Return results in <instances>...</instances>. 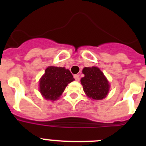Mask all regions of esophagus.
Returning <instances> with one entry per match:
<instances>
[{"mask_svg": "<svg viewBox=\"0 0 146 146\" xmlns=\"http://www.w3.org/2000/svg\"><path fill=\"white\" fill-rule=\"evenodd\" d=\"M74 78L75 79V80L79 81L80 80V76L79 74H74Z\"/></svg>", "mask_w": 146, "mask_h": 146, "instance_id": "esophagus-1", "label": "esophagus"}]
</instances>
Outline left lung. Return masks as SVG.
I'll use <instances>...</instances> for the list:
<instances>
[{
	"label": "left lung",
	"instance_id": "left-lung-1",
	"mask_svg": "<svg viewBox=\"0 0 146 146\" xmlns=\"http://www.w3.org/2000/svg\"><path fill=\"white\" fill-rule=\"evenodd\" d=\"M84 77L81 78V84L88 97L94 100H101L109 93L110 85L103 72L96 66L85 67L82 69Z\"/></svg>",
	"mask_w": 146,
	"mask_h": 146
}]
</instances>
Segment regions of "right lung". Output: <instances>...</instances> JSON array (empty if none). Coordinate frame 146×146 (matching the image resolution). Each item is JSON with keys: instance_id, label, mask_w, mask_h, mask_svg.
<instances>
[{"instance_id": "right-lung-1", "label": "right lung", "mask_w": 146, "mask_h": 146, "mask_svg": "<svg viewBox=\"0 0 146 146\" xmlns=\"http://www.w3.org/2000/svg\"><path fill=\"white\" fill-rule=\"evenodd\" d=\"M74 80L69 69L50 66L39 80L40 93L44 99L55 101L60 97L67 85Z\"/></svg>"}]
</instances>
